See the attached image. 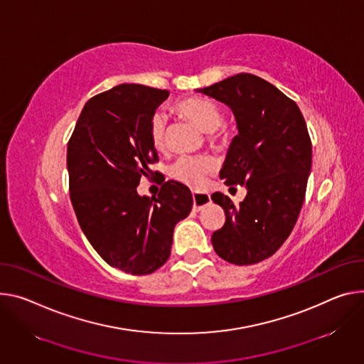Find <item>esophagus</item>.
Masks as SVG:
<instances>
[{"mask_svg":"<svg viewBox=\"0 0 364 364\" xmlns=\"http://www.w3.org/2000/svg\"><path fill=\"white\" fill-rule=\"evenodd\" d=\"M210 203V196L208 193H199V191H193V210L199 212L205 206Z\"/></svg>","mask_w":364,"mask_h":364,"instance_id":"34e87169","label":"esophagus"}]
</instances>
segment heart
I'll return each instance as SVG.
<instances>
[{
  "label": "heart",
  "instance_id": "1",
  "mask_svg": "<svg viewBox=\"0 0 364 364\" xmlns=\"http://www.w3.org/2000/svg\"><path fill=\"white\" fill-rule=\"evenodd\" d=\"M174 112L191 122L202 132L210 134L215 144H226L230 135L229 126L222 122L220 107L205 97H186L174 105ZM149 139L155 149L164 151L167 145V122L161 113H155L149 122ZM215 161L209 156H184L180 158L170 170L173 180L199 190L205 186L206 177L213 173Z\"/></svg>",
  "mask_w": 364,
  "mask_h": 364
}]
</instances>
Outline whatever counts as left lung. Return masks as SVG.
Listing matches in <instances>:
<instances>
[{
	"instance_id": "left-lung-1",
	"label": "left lung",
	"mask_w": 364,
	"mask_h": 364,
	"mask_svg": "<svg viewBox=\"0 0 364 364\" xmlns=\"http://www.w3.org/2000/svg\"><path fill=\"white\" fill-rule=\"evenodd\" d=\"M232 110L238 135L229 146L220 178L247 188L234 205L216 191L225 225L212 234L216 254L237 266L272 257L299 218L312 165V144L297 105L269 81L241 73L197 90Z\"/></svg>"
}]
</instances>
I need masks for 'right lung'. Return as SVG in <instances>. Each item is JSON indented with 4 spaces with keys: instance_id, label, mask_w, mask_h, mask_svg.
Here are the masks:
<instances>
[{
    "instance_id": "1",
    "label": "right lung",
    "mask_w": 364,
    "mask_h": 364,
    "mask_svg": "<svg viewBox=\"0 0 364 364\" xmlns=\"http://www.w3.org/2000/svg\"><path fill=\"white\" fill-rule=\"evenodd\" d=\"M170 95L141 84H120L85 103L68 142L70 197L78 223L109 266L144 276L170 257L174 226L193 197L184 184L161 178L158 196H139L142 177L158 176L149 122Z\"/></svg>"
}]
</instances>
